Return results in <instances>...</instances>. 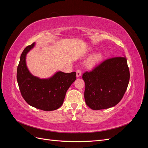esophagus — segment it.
<instances>
[{"label": "esophagus", "mask_w": 148, "mask_h": 148, "mask_svg": "<svg viewBox=\"0 0 148 148\" xmlns=\"http://www.w3.org/2000/svg\"><path fill=\"white\" fill-rule=\"evenodd\" d=\"M81 75H82V71H81V70H80L79 69V70H77V77H79L80 76H81Z\"/></svg>", "instance_id": "obj_1"}]
</instances>
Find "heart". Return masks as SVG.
Instances as JSON below:
<instances>
[{
	"label": "heart",
	"mask_w": 148,
	"mask_h": 148,
	"mask_svg": "<svg viewBox=\"0 0 148 148\" xmlns=\"http://www.w3.org/2000/svg\"><path fill=\"white\" fill-rule=\"evenodd\" d=\"M102 59V55L100 53H96L89 57L86 62V65L89 68L96 66Z\"/></svg>",
	"instance_id": "1"
}]
</instances>
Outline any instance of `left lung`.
Wrapping results in <instances>:
<instances>
[{
  "label": "left lung",
  "instance_id": "obj_1",
  "mask_svg": "<svg viewBox=\"0 0 148 148\" xmlns=\"http://www.w3.org/2000/svg\"><path fill=\"white\" fill-rule=\"evenodd\" d=\"M85 83L84 99L92 110L117 105L126 91L130 71L126 57H113L102 62L82 77Z\"/></svg>",
  "mask_w": 148,
  "mask_h": 148
}]
</instances>
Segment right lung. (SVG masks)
I'll return each instance as SVG.
<instances>
[{
  "label": "right lung",
  "instance_id": "obj_1",
  "mask_svg": "<svg viewBox=\"0 0 148 148\" xmlns=\"http://www.w3.org/2000/svg\"><path fill=\"white\" fill-rule=\"evenodd\" d=\"M35 43L22 52L16 78L21 95L31 106L44 111L55 110L62 105L68 89L76 79V72L58 71L51 78L40 79L31 74L26 64V56Z\"/></svg>",
  "mask_w": 148,
  "mask_h": 148
}]
</instances>
